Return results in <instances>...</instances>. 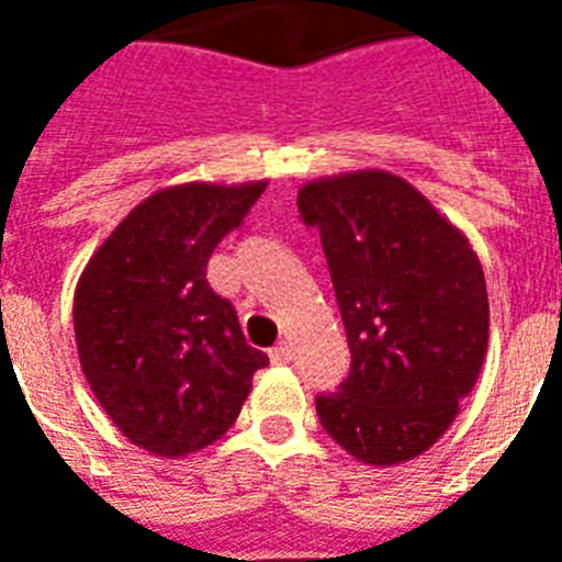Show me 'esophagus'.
Returning a JSON list of instances; mask_svg holds the SVG:
<instances>
[{"instance_id": "obj_1", "label": "esophagus", "mask_w": 562, "mask_h": 562, "mask_svg": "<svg viewBox=\"0 0 562 562\" xmlns=\"http://www.w3.org/2000/svg\"><path fill=\"white\" fill-rule=\"evenodd\" d=\"M271 361L273 364H289L291 361V347L285 341L282 344H277V347H273L271 350Z\"/></svg>"}]
</instances>
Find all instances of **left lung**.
I'll return each mask as SVG.
<instances>
[{
    "label": "left lung",
    "mask_w": 562,
    "mask_h": 562,
    "mask_svg": "<svg viewBox=\"0 0 562 562\" xmlns=\"http://www.w3.org/2000/svg\"><path fill=\"white\" fill-rule=\"evenodd\" d=\"M297 210L321 233L352 356L338 391L317 393L321 426L364 463L411 461L452 426L487 356L479 256L387 171L306 183Z\"/></svg>",
    "instance_id": "8db88e82"
}]
</instances>
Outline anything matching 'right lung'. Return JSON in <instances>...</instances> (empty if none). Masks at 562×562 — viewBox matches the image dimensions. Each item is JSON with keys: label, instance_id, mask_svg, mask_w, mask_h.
<instances>
[{"label": "right lung", "instance_id": "1", "mask_svg": "<svg viewBox=\"0 0 562 562\" xmlns=\"http://www.w3.org/2000/svg\"><path fill=\"white\" fill-rule=\"evenodd\" d=\"M262 192L265 183L162 189L110 233L78 282L83 375L119 431L160 458L218 440L268 368L233 303L206 282L212 250Z\"/></svg>", "mask_w": 562, "mask_h": 562}]
</instances>
